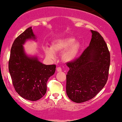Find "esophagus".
I'll return each mask as SVG.
<instances>
[{"mask_svg":"<svg viewBox=\"0 0 122 122\" xmlns=\"http://www.w3.org/2000/svg\"><path fill=\"white\" fill-rule=\"evenodd\" d=\"M57 70L58 72H61V67H58V68H57Z\"/></svg>","mask_w":122,"mask_h":122,"instance_id":"34e87169","label":"esophagus"}]
</instances>
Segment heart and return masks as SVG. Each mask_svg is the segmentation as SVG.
Segmentation results:
<instances>
[{
  "label": "heart",
  "mask_w": 122,
  "mask_h": 122,
  "mask_svg": "<svg viewBox=\"0 0 122 122\" xmlns=\"http://www.w3.org/2000/svg\"><path fill=\"white\" fill-rule=\"evenodd\" d=\"M81 49V44L76 41L74 37H66L56 39L52 42L50 47L43 48L44 52L48 58L53 59L55 52H62L61 58L65 62L73 61L77 58Z\"/></svg>",
  "instance_id": "obj_1"
}]
</instances>
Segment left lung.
Listing matches in <instances>:
<instances>
[{
    "label": "left lung",
    "mask_w": 122,
    "mask_h": 122,
    "mask_svg": "<svg viewBox=\"0 0 122 122\" xmlns=\"http://www.w3.org/2000/svg\"><path fill=\"white\" fill-rule=\"evenodd\" d=\"M90 45L80 57L67 63L66 91L68 97L82 103L94 97L108 80L110 53L103 38L98 32L91 30Z\"/></svg>",
    "instance_id": "8db88e82"
}]
</instances>
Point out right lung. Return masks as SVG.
<instances>
[{
  "label": "right lung",
  "instance_id": "1",
  "mask_svg": "<svg viewBox=\"0 0 122 122\" xmlns=\"http://www.w3.org/2000/svg\"><path fill=\"white\" fill-rule=\"evenodd\" d=\"M29 39H36L31 27L19 35L13 42L9 70L17 93L25 99L35 101L46 93L47 81L55 73L56 65L43 64L36 57L26 55L23 45Z\"/></svg>",
  "mask_w": 122,
  "mask_h": 122
}]
</instances>
